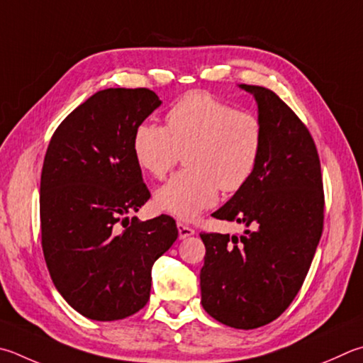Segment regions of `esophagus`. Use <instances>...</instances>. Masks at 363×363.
Here are the masks:
<instances>
[{
    "label": "esophagus",
    "instance_id": "esophagus-1",
    "mask_svg": "<svg viewBox=\"0 0 363 363\" xmlns=\"http://www.w3.org/2000/svg\"><path fill=\"white\" fill-rule=\"evenodd\" d=\"M177 232H179V240H186L189 236L195 235V230L182 222H177Z\"/></svg>",
    "mask_w": 363,
    "mask_h": 363
}]
</instances>
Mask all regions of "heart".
<instances>
[{
  "label": "heart",
  "instance_id": "obj_1",
  "mask_svg": "<svg viewBox=\"0 0 363 363\" xmlns=\"http://www.w3.org/2000/svg\"><path fill=\"white\" fill-rule=\"evenodd\" d=\"M167 127L143 122L131 149L136 163L162 179L181 152L189 169L176 174L155 192V204L181 220H194L214 206L223 192H236L252 177L263 147V125L249 111L204 90L179 98L167 113Z\"/></svg>",
  "mask_w": 363,
  "mask_h": 363
}]
</instances>
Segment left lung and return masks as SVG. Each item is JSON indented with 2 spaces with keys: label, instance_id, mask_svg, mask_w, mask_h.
<instances>
[{
  "label": "left lung",
  "instance_id": "left-lung-1",
  "mask_svg": "<svg viewBox=\"0 0 363 363\" xmlns=\"http://www.w3.org/2000/svg\"><path fill=\"white\" fill-rule=\"evenodd\" d=\"M252 94L263 125V147L250 179L216 219L245 225L236 236L201 233V305L211 318L250 330L286 311L305 281L324 223L318 149L294 111L259 85Z\"/></svg>",
  "mask_w": 363,
  "mask_h": 363
}]
</instances>
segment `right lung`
Masks as SVG:
<instances>
[{
	"mask_svg": "<svg viewBox=\"0 0 363 363\" xmlns=\"http://www.w3.org/2000/svg\"><path fill=\"white\" fill-rule=\"evenodd\" d=\"M160 104L149 89L96 91L58 125L44 157V259L57 291L91 320H118L146 306L152 265L177 238L173 217H128L150 199L133 133Z\"/></svg>",
	"mask_w": 363,
	"mask_h": 363,
	"instance_id": "obj_1",
	"label": "right lung"
}]
</instances>
